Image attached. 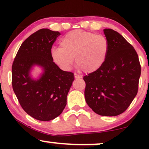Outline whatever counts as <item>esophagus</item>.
<instances>
[{"label": "esophagus", "mask_w": 149, "mask_h": 149, "mask_svg": "<svg viewBox=\"0 0 149 149\" xmlns=\"http://www.w3.org/2000/svg\"><path fill=\"white\" fill-rule=\"evenodd\" d=\"M74 78L75 79H81V77L80 76V75H79V74H76V73H74Z\"/></svg>", "instance_id": "esophagus-1"}]
</instances>
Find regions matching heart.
Returning <instances> with one entry per match:
<instances>
[{"mask_svg":"<svg viewBox=\"0 0 149 149\" xmlns=\"http://www.w3.org/2000/svg\"><path fill=\"white\" fill-rule=\"evenodd\" d=\"M60 48L51 51L52 60L61 69L70 70L75 64L85 73H92L104 64L109 43L104 36L93 32L76 30L66 34L60 42Z\"/></svg>","mask_w":149,"mask_h":149,"instance_id":"heart-1","label":"heart"}]
</instances>
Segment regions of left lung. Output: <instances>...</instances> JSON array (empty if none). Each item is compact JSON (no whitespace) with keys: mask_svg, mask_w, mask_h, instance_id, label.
<instances>
[{"mask_svg":"<svg viewBox=\"0 0 149 149\" xmlns=\"http://www.w3.org/2000/svg\"><path fill=\"white\" fill-rule=\"evenodd\" d=\"M109 51L104 64L83 77L89 107L102 116L125 112L138 93L141 66L135 49L119 33L104 29Z\"/></svg>","mask_w":149,"mask_h":149,"instance_id":"left-lung-1","label":"left lung"}]
</instances>
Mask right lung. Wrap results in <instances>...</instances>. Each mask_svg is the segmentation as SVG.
Here are the masks:
<instances>
[{"label":"right lung","instance_id":"add662e5","mask_svg":"<svg viewBox=\"0 0 149 149\" xmlns=\"http://www.w3.org/2000/svg\"><path fill=\"white\" fill-rule=\"evenodd\" d=\"M60 35L47 28L38 30L21 45L12 65V87L18 101L26 113L39 121H50L62 113L74 81V74L61 70L51 56ZM34 65L44 70L37 80L29 74Z\"/></svg>","mask_w":149,"mask_h":149}]
</instances>
